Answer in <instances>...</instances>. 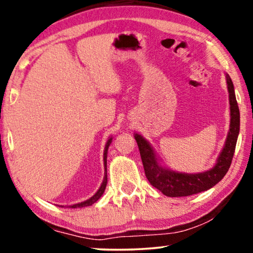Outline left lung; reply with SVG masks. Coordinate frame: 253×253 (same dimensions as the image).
Here are the masks:
<instances>
[{
    "label": "left lung",
    "instance_id": "1",
    "mask_svg": "<svg viewBox=\"0 0 253 253\" xmlns=\"http://www.w3.org/2000/svg\"><path fill=\"white\" fill-rule=\"evenodd\" d=\"M228 92L230 102V129L228 133L226 145L221 152L216 165L211 170L198 174H184L168 170L159 166L157 157L151 145L140 134H134V139L139 148L141 161H143L145 175L154 188L168 197H186L206 191L219 183L227 174L233 160L236 141L240 132V109L235 96L234 85L229 76L227 75Z\"/></svg>",
    "mask_w": 253,
    "mask_h": 253
}]
</instances>
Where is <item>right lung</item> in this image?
Segmentation results:
<instances>
[{
    "label": "right lung",
    "mask_w": 253,
    "mask_h": 253,
    "mask_svg": "<svg viewBox=\"0 0 253 253\" xmlns=\"http://www.w3.org/2000/svg\"><path fill=\"white\" fill-rule=\"evenodd\" d=\"M110 143H112V138L107 141V145H106V148H105V153H103V162H105V177H103V182L101 186H100V189L96 191V193L93 197H91L88 200H86V202H83V203H79V204H76V205H70L69 206V209H78V207H85V206H91L92 204H94L96 200H98L100 197L102 196V193L105 192V189H106V185H107V151H108V147Z\"/></svg>",
    "instance_id": "1"
}]
</instances>
